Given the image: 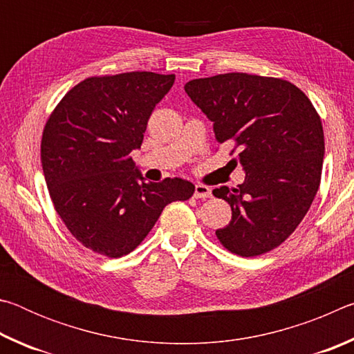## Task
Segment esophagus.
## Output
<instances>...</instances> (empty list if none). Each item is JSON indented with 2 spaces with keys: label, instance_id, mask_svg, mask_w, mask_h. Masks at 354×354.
Returning <instances> with one entry per match:
<instances>
[{
  "label": "esophagus",
  "instance_id": "esophagus-1",
  "mask_svg": "<svg viewBox=\"0 0 354 354\" xmlns=\"http://www.w3.org/2000/svg\"><path fill=\"white\" fill-rule=\"evenodd\" d=\"M194 196L195 198H211L212 196V192L211 189L207 187V185H203V184H196L195 185V192H194Z\"/></svg>",
  "mask_w": 354,
  "mask_h": 354
}]
</instances>
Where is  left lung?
Returning <instances> with one entry per match:
<instances>
[{
  "mask_svg": "<svg viewBox=\"0 0 354 354\" xmlns=\"http://www.w3.org/2000/svg\"><path fill=\"white\" fill-rule=\"evenodd\" d=\"M184 91L214 123L217 142L241 149L245 181L212 190L232 211L230 225L215 231L218 241L243 257L277 248L319 190L325 154L319 113L297 86L277 77L226 73L189 81Z\"/></svg>",
  "mask_w": 354,
  "mask_h": 354,
  "instance_id": "obj_1",
  "label": "left lung"
}]
</instances>
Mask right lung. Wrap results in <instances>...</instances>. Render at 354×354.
Returning <instances> with one entry per match:
<instances>
[{
    "instance_id": "obj_1",
    "label": "right lung",
    "mask_w": 354,
    "mask_h": 354,
    "mask_svg": "<svg viewBox=\"0 0 354 354\" xmlns=\"http://www.w3.org/2000/svg\"><path fill=\"white\" fill-rule=\"evenodd\" d=\"M175 75L131 71L88 77L65 95L41 137V167L56 212L84 247L107 257L133 251L173 201L195 185L145 183L131 151Z\"/></svg>"
}]
</instances>
